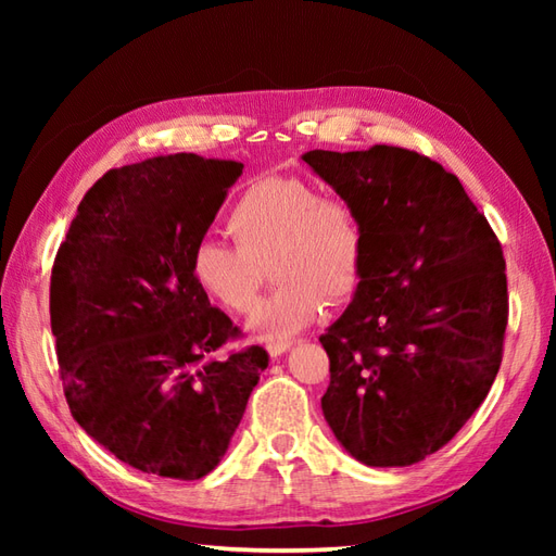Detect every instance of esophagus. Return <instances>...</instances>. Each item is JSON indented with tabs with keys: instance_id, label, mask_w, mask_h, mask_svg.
Masks as SVG:
<instances>
[{
	"instance_id": "obj_1",
	"label": "esophagus",
	"mask_w": 556,
	"mask_h": 556,
	"mask_svg": "<svg viewBox=\"0 0 556 556\" xmlns=\"http://www.w3.org/2000/svg\"><path fill=\"white\" fill-rule=\"evenodd\" d=\"M290 348H292V343H290V341H285V343H268V345H266L268 355H271L274 359H276V357H280V355H285V352H288Z\"/></svg>"
}]
</instances>
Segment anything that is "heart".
Instances as JSON below:
<instances>
[{
  "instance_id": "heart-1",
  "label": "heart",
  "mask_w": 556,
  "mask_h": 556,
  "mask_svg": "<svg viewBox=\"0 0 556 556\" xmlns=\"http://www.w3.org/2000/svg\"><path fill=\"white\" fill-rule=\"evenodd\" d=\"M227 227L239 245L213 237L197 241L190 271L197 288L217 304L248 313L271 262L280 285L248 323L262 341L290 339L315 323L325 299L341 301L357 288L364 262L357 215L339 197H317L306 180H255L233 204Z\"/></svg>"
}]
</instances>
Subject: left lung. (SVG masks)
<instances>
[{"label": "left lung", "instance_id": "1", "mask_svg": "<svg viewBox=\"0 0 556 556\" xmlns=\"http://www.w3.org/2000/svg\"><path fill=\"white\" fill-rule=\"evenodd\" d=\"M364 231L357 290L319 336L323 413L350 457L410 466L441 450L498 374L508 325L501 245L459 178L406 148L301 155Z\"/></svg>", "mask_w": 556, "mask_h": 556}]
</instances>
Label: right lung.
Here are the masks:
<instances>
[{
	"instance_id": "obj_1",
	"label": "right lung",
	"mask_w": 556,
	"mask_h": 556,
	"mask_svg": "<svg viewBox=\"0 0 556 556\" xmlns=\"http://www.w3.org/2000/svg\"><path fill=\"white\" fill-rule=\"evenodd\" d=\"M243 164L157 155L99 178L58 250L50 329L80 429L143 473L199 480L220 464L268 366L190 271Z\"/></svg>"
}]
</instances>
